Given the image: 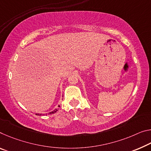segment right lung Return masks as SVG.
Instances as JSON below:
<instances>
[{
    "label": "right lung",
    "mask_w": 151,
    "mask_h": 151,
    "mask_svg": "<svg viewBox=\"0 0 151 151\" xmlns=\"http://www.w3.org/2000/svg\"><path fill=\"white\" fill-rule=\"evenodd\" d=\"M57 111H58V110H57V109H55V110H54V111H52V112H50V114H54V113H56V112ZM36 115H37V116H40H40H41V115H42V114H37Z\"/></svg>",
    "instance_id": "obj_1"
}]
</instances>
